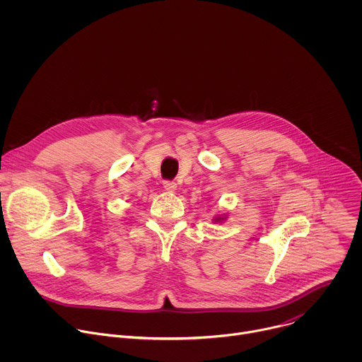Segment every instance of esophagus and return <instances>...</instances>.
Masks as SVG:
<instances>
[{
    "mask_svg": "<svg viewBox=\"0 0 362 362\" xmlns=\"http://www.w3.org/2000/svg\"><path fill=\"white\" fill-rule=\"evenodd\" d=\"M163 187H165L168 192H175L176 187H177V185H176L173 180H165V182H163Z\"/></svg>",
    "mask_w": 362,
    "mask_h": 362,
    "instance_id": "esophagus-1",
    "label": "esophagus"
}]
</instances>
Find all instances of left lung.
I'll return each mask as SVG.
<instances>
[{
    "label": "left lung",
    "mask_w": 362,
    "mask_h": 362,
    "mask_svg": "<svg viewBox=\"0 0 362 362\" xmlns=\"http://www.w3.org/2000/svg\"><path fill=\"white\" fill-rule=\"evenodd\" d=\"M221 221H223V218H216V222H221Z\"/></svg>",
    "instance_id": "1"
}]
</instances>
